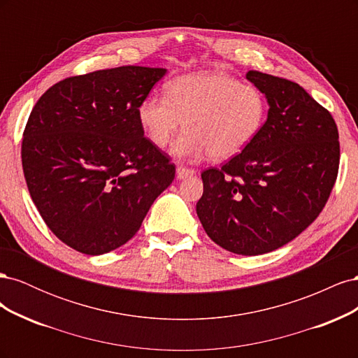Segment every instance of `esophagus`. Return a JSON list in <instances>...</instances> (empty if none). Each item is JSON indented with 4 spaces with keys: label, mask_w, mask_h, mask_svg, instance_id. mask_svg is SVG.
<instances>
[{
    "label": "esophagus",
    "mask_w": 358,
    "mask_h": 358,
    "mask_svg": "<svg viewBox=\"0 0 358 358\" xmlns=\"http://www.w3.org/2000/svg\"><path fill=\"white\" fill-rule=\"evenodd\" d=\"M196 175V170L194 169H189V167H183V166H179L176 169V176L178 179H187V178H191Z\"/></svg>",
    "instance_id": "obj_1"
}]
</instances>
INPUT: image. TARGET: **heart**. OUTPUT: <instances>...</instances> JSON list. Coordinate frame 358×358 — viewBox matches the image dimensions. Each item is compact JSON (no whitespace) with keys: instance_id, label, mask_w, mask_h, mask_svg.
<instances>
[{"instance_id":"heart-1","label":"heart","mask_w":358,"mask_h":358,"mask_svg":"<svg viewBox=\"0 0 358 358\" xmlns=\"http://www.w3.org/2000/svg\"><path fill=\"white\" fill-rule=\"evenodd\" d=\"M138 122L149 142L166 148L182 124L171 148L176 157L215 159L239 155L262 131L267 106L255 86L221 71H201L173 80L167 95L152 94L140 103Z\"/></svg>"}]
</instances>
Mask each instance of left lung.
I'll use <instances>...</instances> for the list:
<instances>
[{
  "mask_svg": "<svg viewBox=\"0 0 358 358\" xmlns=\"http://www.w3.org/2000/svg\"><path fill=\"white\" fill-rule=\"evenodd\" d=\"M246 79L266 95L267 121L239 155L201 173L197 215L216 245L259 255L317 220L338 178L341 148L333 116L300 85L254 70Z\"/></svg>",
  "mask_w": 358,
  "mask_h": 358,
  "instance_id": "8db88e82",
  "label": "left lung"
}]
</instances>
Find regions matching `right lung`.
<instances>
[{"label": "right lung", "instance_id": "1", "mask_svg": "<svg viewBox=\"0 0 358 358\" xmlns=\"http://www.w3.org/2000/svg\"><path fill=\"white\" fill-rule=\"evenodd\" d=\"M166 69L125 66L64 79L28 117L22 167L31 199L61 242L86 255L122 246L175 179L137 109Z\"/></svg>", "mask_w": 358, "mask_h": 358}]
</instances>
